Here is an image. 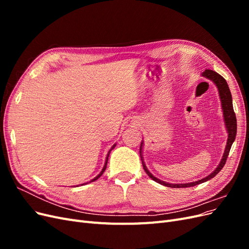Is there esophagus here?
Wrapping results in <instances>:
<instances>
[{"instance_id": "1", "label": "esophagus", "mask_w": 249, "mask_h": 249, "mask_svg": "<svg viewBox=\"0 0 249 249\" xmlns=\"http://www.w3.org/2000/svg\"><path fill=\"white\" fill-rule=\"evenodd\" d=\"M132 124H135V123H132ZM137 125V124H136Z\"/></svg>"}]
</instances>
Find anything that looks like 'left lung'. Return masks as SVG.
Masks as SVG:
<instances>
[{
	"instance_id": "obj_1",
	"label": "left lung",
	"mask_w": 249,
	"mask_h": 249,
	"mask_svg": "<svg viewBox=\"0 0 249 249\" xmlns=\"http://www.w3.org/2000/svg\"><path fill=\"white\" fill-rule=\"evenodd\" d=\"M202 76L206 77L210 80H212L217 88H218V91H219V96H220V100H221V106H222V110H223V117H224V122H225V125H227V129H228V133H229V138H228V142H227V147H225L224 150V154L222 156V159L218 165V167L211 173L210 176H208L205 178H201L197 182H193V183H187V184H168L166 182H163V180L157 178L156 177H154L152 173L148 171V169L146 168L145 164L143 163L142 159V166L143 169L145 170V172L147 173V176L154 179L155 182L159 183L163 186H166V187H170V188H187V187H193L195 185H198L201 183H205L207 180L211 179L212 178H214L218 172H219L223 166L225 162H227L228 159V156L230 154V150L231 147L232 142L235 141L236 138V134H237V118H236V114L235 112H233V108H232V99H231V94L230 91V88L227 81L223 77H221L219 73H217L216 71H212V70H206L205 71L202 72ZM142 144L143 143L141 142V145H140V157H141V150H142ZM142 158V157H141Z\"/></svg>"
}]
</instances>
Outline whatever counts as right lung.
Instances as JSON below:
<instances>
[{
	"label": "right lung",
	"instance_id": "obj_1",
	"mask_svg": "<svg viewBox=\"0 0 249 249\" xmlns=\"http://www.w3.org/2000/svg\"><path fill=\"white\" fill-rule=\"evenodd\" d=\"M114 147H115V144H114V145H113V146H112V148H111V149H110V150H109V153H108V155H107V159H106V163H105V166H104V168H103V170H102V171H101V173H100V175H99V176H97V177H96V178H93V179H92V180H91V182H93V180H95V179H97V178H100V177H101V176H102V175H103V173H104V171H105V170H106V168H107V163H108V158H109V155H110V152H111V150H112V149H113V148H114Z\"/></svg>",
	"mask_w": 249,
	"mask_h": 249
}]
</instances>
